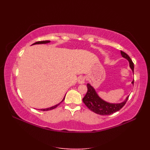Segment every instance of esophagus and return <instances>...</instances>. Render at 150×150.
<instances>
[{"mask_svg":"<svg viewBox=\"0 0 150 150\" xmlns=\"http://www.w3.org/2000/svg\"><path fill=\"white\" fill-rule=\"evenodd\" d=\"M85 82V77H81L78 79V83L82 84H84Z\"/></svg>","mask_w":150,"mask_h":150,"instance_id":"esophagus-1","label":"esophagus"}]
</instances>
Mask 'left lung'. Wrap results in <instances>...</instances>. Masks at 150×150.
<instances>
[{"mask_svg": "<svg viewBox=\"0 0 150 150\" xmlns=\"http://www.w3.org/2000/svg\"><path fill=\"white\" fill-rule=\"evenodd\" d=\"M120 54L124 59L128 60V61L129 62V68H131L133 73L134 64H133L131 59L129 58V57L126 53L122 52V51H120ZM133 82H134V80H133L132 82V84L133 85ZM87 87L88 91L83 98V99H82L83 103L91 111L97 114L101 115H111L120 110L125 105L129 97V96H128L125 98V100H124L121 103H111L103 100V98L98 96L95 88L90 84H87Z\"/></svg>", "mask_w": 150, "mask_h": 150, "instance_id": "obj_1", "label": "left lung"}]
</instances>
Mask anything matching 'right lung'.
Returning a JSON list of instances; mask_svg holds the SVG:
<instances>
[{
    "label": "right lung",
    "instance_id": "add662e5",
    "mask_svg": "<svg viewBox=\"0 0 150 150\" xmlns=\"http://www.w3.org/2000/svg\"><path fill=\"white\" fill-rule=\"evenodd\" d=\"M51 42L50 40H44V41H39V42H35V43H33L32 45H35V44H47V43H50ZM65 97H66V95L64 96V97L63 98V99L62 100V101L60 102V103H59V104H56V105H55V106H52V107H50V108H46V109H40V111H49V110H53V109H55V108H57V106H59V105L62 103V102L64 100V98H65Z\"/></svg>",
    "mask_w": 150,
    "mask_h": 150
}]
</instances>
